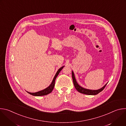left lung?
Returning a JSON list of instances; mask_svg holds the SVG:
<instances>
[{
  "label": "left lung",
  "mask_w": 126,
  "mask_h": 126,
  "mask_svg": "<svg viewBox=\"0 0 126 126\" xmlns=\"http://www.w3.org/2000/svg\"><path fill=\"white\" fill-rule=\"evenodd\" d=\"M72 76L74 85L76 89L79 92L84 94H86V95H97L98 93H99L100 92H101L105 88V87H106V86L107 84V83L105 85H104V86H103L102 88H101V89H98V90H89V89H85V88L82 87L77 83V82L76 80L75 76H74V74L73 71L72 72Z\"/></svg>",
  "instance_id": "8db88e82"
}]
</instances>
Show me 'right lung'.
<instances>
[{"mask_svg":"<svg viewBox=\"0 0 126 126\" xmlns=\"http://www.w3.org/2000/svg\"><path fill=\"white\" fill-rule=\"evenodd\" d=\"M64 66H62V67H61L60 68H59V69L57 71L56 74H55L52 83H51V84L49 85V86H48L47 88H46V89L43 90H41L40 91L37 92H35V93H30V92H27L28 93L30 94L31 95L33 96H44V95H48V94L50 93L52 90L54 89V87L55 86V81L56 80V77H57V76L58 75V74H59L60 72L61 71V70L63 69V68Z\"/></svg>","mask_w":126,"mask_h":126,"instance_id":"add662e5","label":"right lung"}]
</instances>
